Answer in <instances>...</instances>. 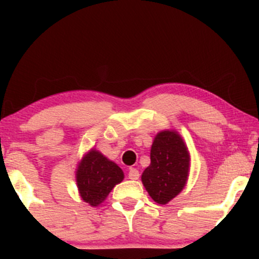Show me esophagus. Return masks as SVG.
Segmentation results:
<instances>
[{"label":"esophagus","mask_w":259,"mask_h":259,"mask_svg":"<svg viewBox=\"0 0 259 259\" xmlns=\"http://www.w3.org/2000/svg\"><path fill=\"white\" fill-rule=\"evenodd\" d=\"M139 170H138V169H135V168H130L129 169V173H127V177H129V179H132V180H137V179H139Z\"/></svg>","instance_id":"esophagus-1"}]
</instances>
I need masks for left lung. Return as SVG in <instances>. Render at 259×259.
<instances>
[{
    "label": "left lung",
    "instance_id": "1",
    "mask_svg": "<svg viewBox=\"0 0 259 259\" xmlns=\"http://www.w3.org/2000/svg\"><path fill=\"white\" fill-rule=\"evenodd\" d=\"M190 155L182 137L174 130H163L154 138L150 165L143 171L146 192L158 204H166L187 184Z\"/></svg>",
    "mask_w": 259,
    "mask_h": 259
}]
</instances>
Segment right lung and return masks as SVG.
<instances>
[{
  "label": "right lung",
  "mask_w": 259,
  "mask_h": 259,
  "mask_svg": "<svg viewBox=\"0 0 259 259\" xmlns=\"http://www.w3.org/2000/svg\"><path fill=\"white\" fill-rule=\"evenodd\" d=\"M122 179L124 173L120 166L95 149H91L83 155L76 169L80 197L93 207L103 203L115 185L121 183Z\"/></svg>",
  "instance_id": "right-lung-1"
}]
</instances>
